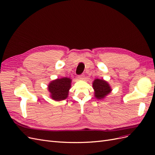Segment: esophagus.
Returning a JSON list of instances; mask_svg holds the SVG:
<instances>
[{"instance_id":"esophagus-1","label":"esophagus","mask_w":155,"mask_h":155,"mask_svg":"<svg viewBox=\"0 0 155 155\" xmlns=\"http://www.w3.org/2000/svg\"><path fill=\"white\" fill-rule=\"evenodd\" d=\"M84 78H85V77H84L83 74L80 75V76H78V79H80V80H83V79H84Z\"/></svg>"}]
</instances>
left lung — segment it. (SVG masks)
<instances>
[{
  "mask_svg": "<svg viewBox=\"0 0 155 155\" xmlns=\"http://www.w3.org/2000/svg\"><path fill=\"white\" fill-rule=\"evenodd\" d=\"M94 97L97 100H103L112 91L110 84L103 79H95L92 83Z\"/></svg>",
  "mask_w": 155,
  "mask_h": 155,
  "instance_id": "obj_1",
  "label": "left lung"
}]
</instances>
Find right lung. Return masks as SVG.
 Wrapping results in <instances>:
<instances>
[{
	"label": "right lung",
	"mask_w": 155,
	"mask_h": 155,
	"mask_svg": "<svg viewBox=\"0 0 155 155\" xmlns=\"http://www.w3.org/2000/svg\"><path fill=\"white\" fill-rule=\"evenodd\" d=\"M71 83L72 79L69 78H58L50 81L48 85L50 97L56 101L67 99L71 88Z\"/></svg>",
	"instance_id": "obj_1"
}]
</instances>
